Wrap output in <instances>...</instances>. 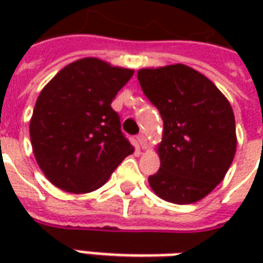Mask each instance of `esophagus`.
Returning <instances> with one entry per match:
<instances>
[{
    "label": "esophagus",
    "instance_id": "34e87169",
    "mask_svg": "<svg viewBox=\"0 0 263 263\" xmlns=\"http://www.w3.org/2000/svg\"><path fill=\"white\" fill-rule=\"evenodd\" d=\"M137 139H138V143H139V146H141V148L142 149L148 148V141H146L145 135H142V134H141V135H138Z\"/></svg>",
    "mask_w": 263,
    "mask_h": 263
}]
</instances>
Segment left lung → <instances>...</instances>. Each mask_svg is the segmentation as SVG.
<instances>
[{
	"label": "left lung",
	"mask_w": 263,
	"mask_h": 263,
	"mask_svg": "<svg viewBox=\"0 0 263 263\" xmlns=\"http://www.w3.org/2000/svg\"><path fill=\"white\" fill-rule=\"evenodd\" d=\"M138 80L163 120L160 167L149 186L169 203H196L222 182L235 156L231 104L210 79L182 63L143 67Z\"/></svg>",
	"instance_id": "obj_1"
}]
</instances>
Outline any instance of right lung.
<instances>
[{"instance_id": "1", "label": "right lung", "mask_w": 263, "mask_h": 263, "mask_svg": "<svg viewBox=\"0 0 263 263\" xmlns=\"http://www.w3.org/2000/svg\"><path fill=\"white\" fill-rule=\"evenodd\" d=\"M134 70L83 58L65 66L46 86L29 121L37 165L56 187L90 193L103 186L135 148L121 132L111 103Z\"/></svg>"}]
</instances>
